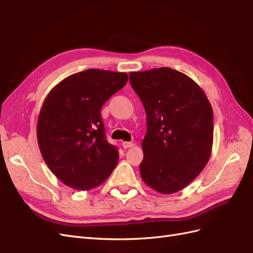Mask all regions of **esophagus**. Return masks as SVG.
Returning a JSON list of instances; mask_svg holds the SVG:
<instances>
[{"instance_id": "esophagus-1", "label": "esophagus", "mask_w": 253, "mask_h": 253, "mask_svg": "<svg viewBox=\"0 0 253 253\" xmlns=\"http://www.w3.org/2000/svg\"><path fill=\"white\" fill-rule=\"evenodd\" d=\"M134 145L133 142H129V141H124L122 142V147H124L125 149H128V148H132Z\"/></svg>"}]
</instances>
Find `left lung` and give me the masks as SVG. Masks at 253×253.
Masks as SVG:
<instances>
[{
	"label": "left lung",
	"instance_id": "left-lung-1",
	"mask_svg": "<svg viewBox=\"0 0 253 253\" xmlns=\"http://www.w3.org/2000/svg\"><path fill=\"white\" fill-rule=\"evenodd\" d=\"M129 80L147 113L141 178L158 193L178 192L210 158L212 106L194 80L170 67L132 72Z\"/></svg>",
	"mask_w": 253,
	"mask_h": 253
}]
</instances>
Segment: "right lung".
Wrapping results in <instances>:
<instances>
[{
	"label": "right lung",
	"instance_id": "add662e5",
	"mask_svg": "<svg viewBox=\"0 0 253 253\" xmlns=\"http://www.w3.org/2000/svg\"><path fill=\"white\" fill-rule=\"evenodd\" d=\"M127 80L126 73L90 68L68 76L45 98L38 143L45 164L67 187L94 189L116 167L118 149L105 139L100 110Z\"/></svg>",
	"mask_w": 253,
	"mask_h": 253
}]
</instances>
